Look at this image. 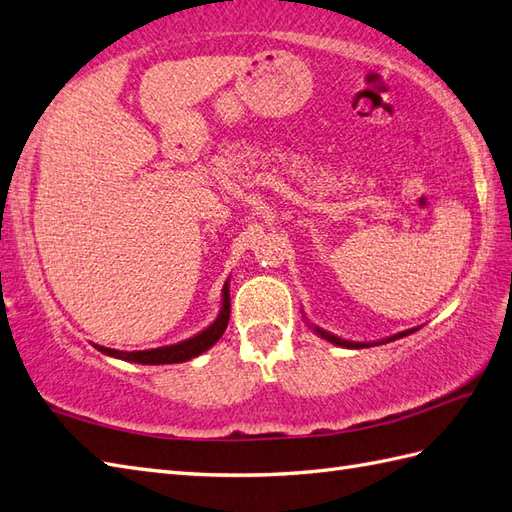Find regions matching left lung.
<instances>
[{
	"label": "left lung",
	"instance_id": "1",
	"mask_svg": "<svg viewBox=\"0 0 512 512\" xmlns=\"http://www.w3.org/2000/svg\"><path fill=\"white\" fill-rule=\"evenodd\" d=\"M305 325L310 327L316 336H320L323 340H327V342H331V344H336V347H342V349H366V347H375V344H386V342H392V340H399V338H403V336H410V334H414V331L419 329V327H412V329H406V331H399V334H395V336H388V338L375 340V342H353V340L338 338L336 334H329L327 329L312 325L310 320H307V318H305Z\"/></svg>",
	"mask_w": 512,
	"mask_h": 512
}]
</instances>
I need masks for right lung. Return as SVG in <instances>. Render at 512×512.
<instances>
[{
  "label": "right lung",
  "instance_id": "add662e5",
  "mask_svg": "<svg viewBox=\"0 0 512 512\" xmlns=\"http://www.w3.org/2000/svg\"><path fill=\"white\" fill-rule=\"evenodd\" d=\"M229 281L227 279L222 285V305L220 312L216 316V320L209 327H205L202 331H198L196 336L181 340L176 344H168V347H157V349H146V351H117V349H109V347H100V344H93L95 349L104 355H111V358L124 360V362H135V364H178V362H187L192 358H198L200 353H205L207 349H211L216 344L224 329L229 325V316H231V299H229Z\"/></svg>",
  "mask_w": 512,
  "mask_h": 512
}]
</instances>
